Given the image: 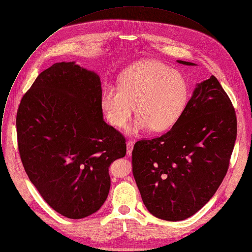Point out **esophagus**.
I'll use <instances>...</instances> for the list:
<instances>
[{
	"mask_svg": "<svg viewBox=\"0 0 252 252\" xmlns=\"http://www.w3.org/2000/svg\"><path fill=\"white\" fill-rule=\"evenodd\" d=\"M132 149H133L132 142H129V141H128V142L126 143V154H127L128 157L131 156V154H132Z\"/></svg>",
	"mask_w": 252,
	"mask_h": 252,
	"instance_id": "esophagus-1",
	"label": "esophagus"
}]
</instances>
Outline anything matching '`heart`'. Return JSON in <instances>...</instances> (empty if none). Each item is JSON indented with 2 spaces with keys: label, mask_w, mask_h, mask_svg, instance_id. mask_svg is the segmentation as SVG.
Wrapping results in <instances>:
<instances>
[{
  "label": "heart",
  "mask_w": 252,
  "mask_h": 252,
  "mask_svg": "<svg viewBox=\"0 0 252 252\" xmlns=\"http://www.w3.org/2000/svg\"><path fill=\"white\" fill-rule=\"evenodd\" d=\"M189 96L186 78L158 61H142L120 76L119 89L107 87L100 96L101 110L113 126L122 128L133 113L137 117L126 128L136 136L149 128L155 132L171 128L184 115Z\"/></svg>",
  "instance_id": "1"
}]
</instances>
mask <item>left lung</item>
Instances as JSON below:
<instances>
[{"instance_id":"1","label":"left lung","mask_w":252,"mask_h":252,"mask_svg":"<svg viewBox=\"0 0 252 252\" xmlns=\"http://www.w3.org/2000/svg\"><path fill=\"white\" fill-rule=\"evenodd\" d=\"M236 131L234 109L218 79L211 76L196 84L171 129L137 141L132 150V173L148 210L168 221L196 213L223 181Z\"/></svg>"}]
</instances>
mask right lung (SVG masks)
<instances>
[{
	"mask_svg": "<svg viewBox=\"0 0 252 252\" xmlns=\"http://www.w3.org/2000/svg\"><path fill=\"white\" fill-rule=\"evenodd\" d=\"M99 76L76 62L57 63L38 76L17 114L21 159L31 183L63 217L80 220L109 195L112 162L125 138L103 121Z\"/></svg>",
	"mask_w": 252,
	"mask_h": 252,
	"instance_id": "right-lung-1",
	"label": "right lung"
}]
</instances>
